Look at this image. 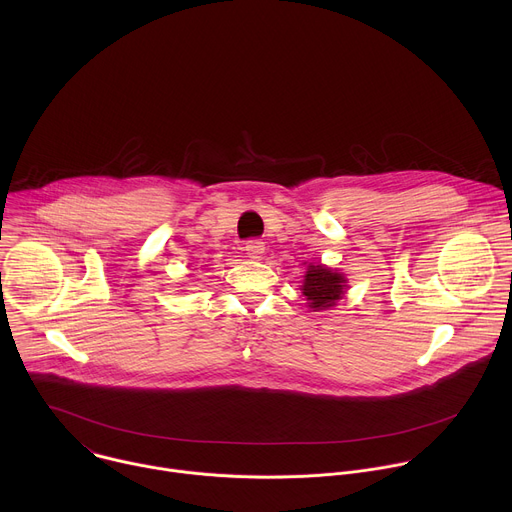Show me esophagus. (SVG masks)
I'll return each mask as SVG.
<instances>
[{"label": "esophagus", "instance_id": "obj_1", "mask_svg": "<svg viewBox=\"0 0 512 512\" xmlns=\"http://www.w3.org/2000/svg\"><path fill=\"white\" fill-rule=\"evenodd\" d=\"M245 251H247V255H249L251 259H261V255H263V251H265V243H263L261 239H249V241L245 243Z\"/></svg>", "mask_w": 512, "mask_h": 512}]
</instances>
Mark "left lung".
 Segmentation results:
<instances>
[{
	"label": "left lung",
	"instance_id": "8db88e82",
	"mask_svg": "<svg viewBox=\"0 0 512 512\" xmlns=\"http://www.w3.org/2000/svg\"><path fill=\"white\" fill-rule=\"evenodd\" d=\"M302 294L308 298L310 308L326 310L336 306L346 289V279L342 273H336L324 265H310L302 285Z\"/></svg>",
	"mask_w": 512,
	"mask_h": 512
}]
</instances>
